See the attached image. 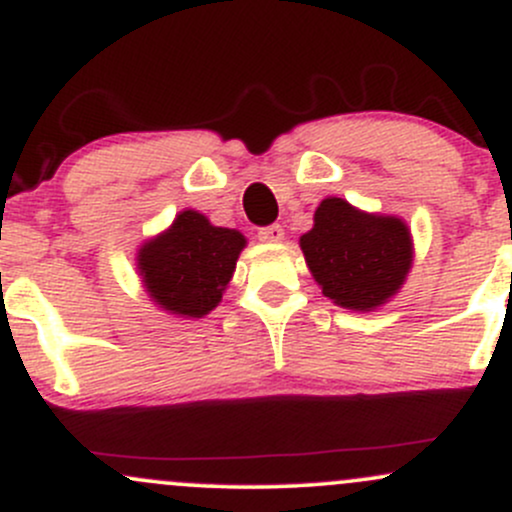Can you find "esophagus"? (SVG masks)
Listing matches in <instances>:
<instances>
[{"label":"esophagus","instance_id":"34e87169","mask_svg":"<svg viewBox=\"0 0 512 512\" xmlns=\"http://www.w3.org/2000/svg\"><path fill=\"white\" fill-rule=\"evenodd\" d=\"M257 238H260L262 243H282V240H284V228H282V226L260 228V233H257Z\"/></svg>","mask_w":512,"mask_h":512}]
</instances>
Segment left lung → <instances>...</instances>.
<instances>
[{
    "mask_svg": "<svg viewBox=\"0 0 512 512\" xmlns=\"http://www.w3.org/2000/svg\"><path fill=\"white\" fill-rule=\"evenodd\" d=\"M299 245L323 296L350 311L389 303L413 267V235L403 218L367 213L340 196L320 201Z\"/></svg>",
    "mask_w": 512,
    "mask_h": 512,
    "instance_id": "1",
    "label": "left lung"
}]
</instances>
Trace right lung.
I'll list each match as a JSON object with an SVG mask.
<instances>
[{
	"label": "right lung",
	"mask_w": 512,
	"mask_h": 512,
	"mask_svg": "<svg viewBox=\"0 0 512 512\" xmlns=\"http://www.w3.org/2000/svg\"><path fill=\"white\" fill-rule=\"evenodd\" d=\"M245 245L240 230L213 226L194 209L179 211L170 228L140 245L136 267L145 294L177 318L209 316L221 303Z\"/></svg>",
	"instance_id": "1"
}]
</instances>
